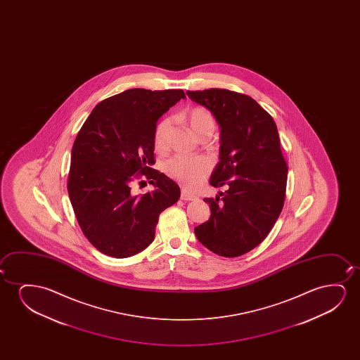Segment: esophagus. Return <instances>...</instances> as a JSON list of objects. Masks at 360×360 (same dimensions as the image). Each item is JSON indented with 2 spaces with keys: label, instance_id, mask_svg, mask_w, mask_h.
<instances>
[{
  "label": "esophagus",
  "instance_id": "esophagus-1",
  "mask_svg": "<svg viewBox=\"0 0 360 360\" xmlns=\"http://www.w3.org/2000/svg\"><path fill=\"white\" fill-rule=\"evenodd\" d=\"M181 199H182V200H194V199H197V197L187 192L186 189H182V191H181Z\"/></svg>",
  "mask_w": 360,
  "mask_h": 360
}]
</instances>
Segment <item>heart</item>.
Wrapping results in <instances>:
<instances>
[{
  "mask_svg": "<svg viewBox=\"0 0 360 360\" xmlns=\"http://www.w3.org/2000/svg\"><path fill=\"white\" fill-rule=\"evenodd\" d=\"M186 120L192 129L193 133L202 140L210 138L217 129V120L214 118L212 112L202 107H195L188 110L186 113ZM169 128H171L169 118L162 119L158 124L155 130V136H153V143L158 151H163L167 146ZM165 171L169 177L176 179L184 187L194 189L204 182V179L212 171V162L204 158L176 156L167 161L165 166Z\"/></svg>",
  "mask_w": 360,
  "mask_h": 360,
  "instance_id": "obj_1",
  "label": "heart"
}]
</instances>
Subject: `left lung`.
<instances>
[{
    "label": "left lung",
    "instance_id": "left-lung-1",
    "mask_svg": "<svg viewBox=\"0 0 360 360\" xmlns=\"http://www.w3.org/2000/svg\"><path fill=\"white\" fill-rule=\"evenodd\" d=\"M220 125V161L212 187H226L210 205L209 220L195 227L199 242L219 256L238 257L258 246L281 215L288 167L269 114L246 94L229 89L188 91Z\"/></svg>",
    "mask_w": 360,
    "mask_h": 360
}]
</instances>
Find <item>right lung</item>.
Segmentation results:
<instances>
[{
    "label": "right lung",
    "mask_w": 360,
    "mask_h": 360,
    "mask_svg": "<svg viewBox=\"0 0 360 360\" xmlns=\"http://www.w3.org/2000/svg\"><path fill=\"white\" fill-rule=\"evenodd\" d=\"M184 98L182 89L124 91L97 104L75 139L70 202L84 236L104 255L127 258L143 251L160 214L181 197L177 183L150 166L158 119ZM140 175L155 187L153 193L132 192Z\"/></svg>",
    "instance_id": "obj_1"
}]
</instances>
